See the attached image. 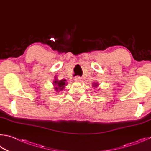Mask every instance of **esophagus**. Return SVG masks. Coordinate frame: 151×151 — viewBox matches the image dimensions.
<instances>
[{
    "instance_id": "34e87169",
    "label": "esophagus",
    "mask_w": 151,
    "mask_h": 151,
    "mask_svg": "<svg viewBox=\"0 0 151 151\" xmlns=\"http://www.w3.org/2000/svg\"><path fill=\"white\" fill-rule=\"evenodd\" d=\"M81 80V78L80 77V76H77V77H76L75 79H74V80L76 81H80Z\"/></svg>"
}]
</instances>
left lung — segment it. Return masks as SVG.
Masks as SVG:
<instances>
[{"instance_id": "1", "label": "left lung", "mask_w": 151, "mask_h": 151, "mask_svg": "<svg viewBox=\"0 0 151 151\" xmlns=\"http://www.w3.org/2000/svg\"><path fill=\"white\" fill-rule=\"evenodd\" d=\"M93 85H94L95 86H97V83H95V84H93Z\"/></svg>"}]
</instances>
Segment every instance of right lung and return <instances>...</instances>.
Returning a JSON list of instances; mask_svg holds the SVG:
<instances>
[{"label":"right lung","instance_id":"right-lung-1","mask_svg":"<svg viewBox=\"0 0 151 151\" xmlns=\"http://www.w3.org/2000/svg\"><path fill=\"white\" fill-rule=\"evenodd\" d=\"M54 85L55 86V90L56 91H62L64 88L65 86L66 85L65 80H55L54 81Z\"/></svg>","mask_w":151,"mask_h":151}]
</instances>
